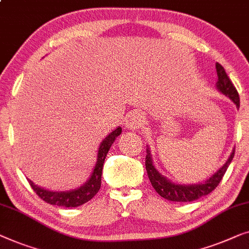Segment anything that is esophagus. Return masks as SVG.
Returning <instances> with one entry per match:
<instances>
[{"instance_id":"1","label":"esophagus","mask_w":249,"mask_h":249,"mask_svg":"<svg viewBox=\"0 0 249 249\" xmlns=\"http://www.w3.org/2000/svg\"><path fill=\"white\" fill-rule=\"evenodd\" d=\"M145 122V116L140 111H133V112L129 113L128 117L125 118L124 125L127 129L130 130H136V129L142 128V125Z\"/></svg>"}]
</instances>
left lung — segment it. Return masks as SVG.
Masks as SVG:
<instances>
[{
  "label": "left lung",
  "instance_id": "left-lung-1",
  "mask_svg": "<svg viewBox=\"0 0 249 249\" xmlns=\"http://www.w3.org/2000/svg\"><path fill=\"white\" fill-rule=\"evenodd\" d=\"M215 70H217L218 75V89L226 96H228V98L236 104L237 107H239V94L238 92H237L235 86H233L232 82L230 81L228 75H227L225 68H223L220 64L217 63L215 64ZM233 156H235V150H232L228 160L226 161V164H223V166L219 169V171H217V173H214V174L212 175L210 178L207 179L204 183H199V184L196 185L174 184V183L168 181L166 178L161 176L160 173L156 171V168L154 167L149 149H147L145 165L147 175H148L151 185H153L154 189L156 190V192L160 194V196H163L164 199H166L168 201H174V202H191V201L197 200L204 196H208L209 193H211L212 191L219 185L223 175H225L227 168H228L230 163H231Z\"/></svg>",
  "mask_w": 249,
  "mask_h": 249
}]
</instances>
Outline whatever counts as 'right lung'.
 <instances>
[{"label": "right lung", "mask_w": 249, "mask_h": 249, "mask_svg": "<svg viewBox=\"0 0 249 249\" xmlns=\"http://www.w3.org/2000/svg\"><path fill=\"white\" fill-rule=\"evenodd\" d=\"M121 128H117L116 130L112 131L106 139L101 142L98 154V160H96L94 171H93L91 178L84 185L81 186L80 189L74 191H68V192H52V191H47L41 189L37 185H35L30 179H28L29 184L35 191L36 194L44 200L45 202L58 205V207L65 208H75L78 205H82L86 202H89L96 193L99 192L101 187V176H102L103 163L106 160V156L109 151L110 147L112 146L114 139L121 133Z\"/></svg>", "instance_id": "obj_1"}]
</instances>
